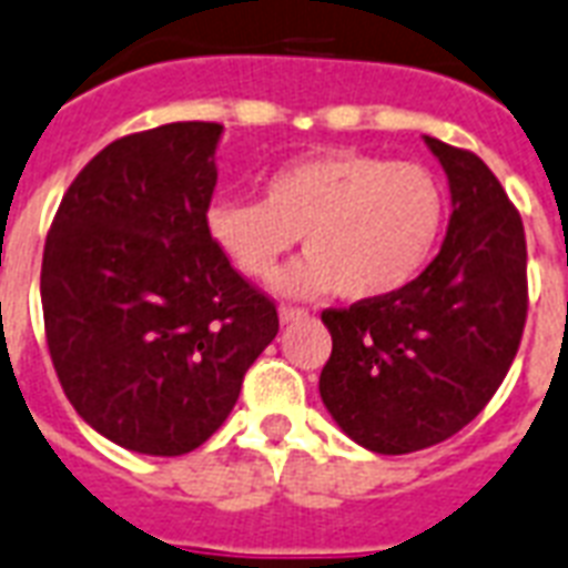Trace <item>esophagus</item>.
I'll return each mask as SVG.
<instances>
[{
  "label": "esophagus",
  "instance_id": "obj_1",
  "mask_svg": "<svg viewBox=\"0 0 568 568\" xmlns=\"http://www.w3.org/2000/svg\"><path fill=\"white\" fill-rule=\"evenodd\" d=\"M305 316H307V311H302V307H281V311H278L281 325L296 323V320H305Z\"/></svg>",
  "mask_w": 568,
  "mask_h": 568
}]
</instances>
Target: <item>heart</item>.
<instances>
[{
    "label": "heart",
    "mask_w": 568,
    "mask_h": 568,
    "mask_svg": "<svg viewBox=\"0 0 568 568\" xmlns=\"http://www.w3.org/2000/svg\"><path fill=\"white\" fill-rule=\"evenodd\" d=\"M447 222L442 180L420 162L328 151L263 180V201L227 197L206 210V234L245 278H275L305 234L307 257L281 278L293 296L337 290L376 302L429 266Z\"/></svg>",
    "instance_id": "obj_1"
}]
</instances>
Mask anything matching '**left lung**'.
Segmentation results:
<instances>
[{"mask_svg": "<svg viewBox=\"0 0 568 568\" xmlns=\"http://www.w3.org/2000/svg\"><path fill=\"white\" fill-rule=\"evenodd\" d=\"M450 186L442 252L388 298L325 311L328 415L355 444L399 456L471 424L507 376L527 316L521 215L489 165L424 135Z\"/></svg>", "mask_w": 568, "mask_h": 568, "instance_id": "left-lung-1", "label": "left lung"}]
</instances>
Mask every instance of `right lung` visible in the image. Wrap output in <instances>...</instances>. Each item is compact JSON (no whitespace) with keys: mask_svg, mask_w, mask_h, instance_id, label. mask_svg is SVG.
<instances>
[{"mask_svg":"<svg viewBox=\"0 0 568 568\" xmlns=\"http://www.w3.org/2000/svg\"><path fill=\"white\" fill-rule=\"evenodd\" d=\"M224 126L180 121L97 153L47 236L41 305L70 406L144 456L224 424L278 314L206 234Z\"/></svg>","mask_w":568,"mask_h":568,"instance_id":"right-lung-1","label":"right lung"}]
</instances>
